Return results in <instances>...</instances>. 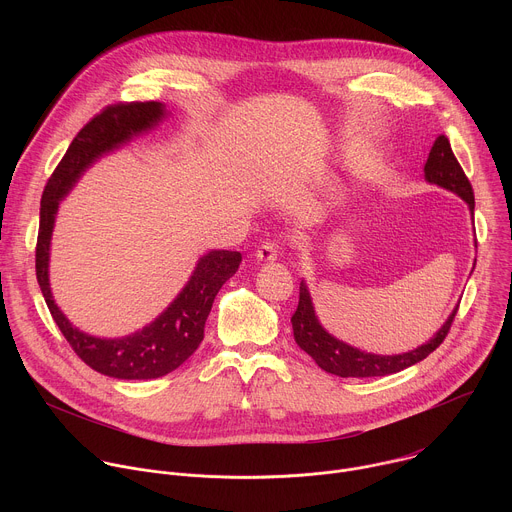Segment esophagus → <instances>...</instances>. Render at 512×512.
<instances>
[{
	"label": "esophagus",
	"mask_w": 512,
	"mask_h": 512,
	"mask_svg": "<svg viewBox=\"0 0 512 512\" xmlns=\"http://www.w3.org/2000/svg\"><path fill=\"white\" fill-rule=\"evenodd\" d=\"M255 259L261 261V263H271V261H275V259H277V245L271 243V241L263 243L261 247H257Z\"/></svg>",
	"instance_id": "1"
}]
</instances>
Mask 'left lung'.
Listing matches in <instances>:
<instances>
[{
    "mask_svg": "<svg viewBox=\"0 0 512 512\" xmlns=\"http://www.w3.org/2000/svg\"><path fill=\"white\" fill-rule=\"evenodd\" d=\"M423 172H425V180L429 184H435V186L458 194L468 204L470 214H472V223H474V192H472V186H470L462 166L458 164V160L452 152V145L446 135H440L433 141ZM456 312H458V306L452 310V314L448 316L444 326L421 346H417L409 352H403V354H375V352L360 350V348H354V346L338 340L320 324L316 310H314L310 289H308L306 281L302 279L300 304H298L296 314L291 316V326H294V338H296L298 346L302 350H306L316 360L320 369H324L330 375L342 377V379H348V377L364 379V377H385V375L399 373V371L411 367V364H417L425 356H429L448 336V330L454 322Z\"/></svg>",
    "mask_w": 512,
    "mask_h": 512,
    "instance_id": "1",
    "label": "left lung"
}]
</instances>
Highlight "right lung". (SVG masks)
I'll return each mask as SVG.
<instances>
[{
  "mask_svg": "<svg viewBox=\"0 0 512 512\" xmlns=\"http://www.w3.org/2000/svg\"><path fill=\"white\" fill-rule=\"evenodd\" d=\"M170 113L164 103H121L93 117L68 145L50 176L40 200V229L36 243V277L46 306L72 346L91 369L125 381L158 379L176 371L192 356L204 338V324L218 289L239 265V251L212 249L204 253L190 279L170 306L148 326L121 338H101L72 326L56 306L50 289V241L60 200L75 188L81 176L103 156L123 148L133 137L152 131Z\"/></svg>",
  "mask_w": 512,
  "mask_h": 512,
  "instance_id": "add662e5",
  "label": "right lung"
}]
</instances>
